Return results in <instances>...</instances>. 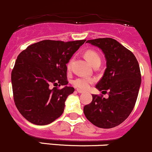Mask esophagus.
<instances>
[{"instance_id":"34e87169","label":"esophagus","mask_w":152,"mask_h":152,"mask_svg":"<svg viewBox=\"0 0 152 152\" xmlns=\"http://www.w3.org/2000/svg\"><path fill=\"white\" fill-rule=\"evenodd\" d=\"M76 91H77V92H79V93H83V92H84V91L81 90V89H76Z\"/></svg>"}]
</instances>
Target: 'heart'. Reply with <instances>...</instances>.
Instances as JSON below:
<instances>
[{
	"mask_svg": "<svg viewBox=\"0 0 152 152\" xmlns=\"http://www.w3.org/2000/svg\"><path fill=\"white\" fill-rule=\"evenodd\" d=\"M84 57L87 59V61L90 63L92 67L97 63H100V57L98 54L95 51L92 50V49H88L84 52ZM70 67V63L68 65V68ZM94 79H90V78L86 77H79L76 78L72 81V84L76 88L81 89H86L89 88V85L92 84Z\"/></svg>",
	"mask_w": 152,
	"mask_h": 152,
	"instance_id": "b5f03b06",
	"label": "heart"
}]
</instances>
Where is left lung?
Wrapping results in <instances>:
<instances>
[{
  "mask_svg": "<svg viewBox=\"0 0 152 152\" xmlns=\"http://www.w3.org/2000/svg\"><path fill=\"white\" fill-rule=\"evenodd\" d=\"M100 48L105 55L106 68L95 87L105 93L92 95V101L84 107L87 119L100 128H112L122 123L133 110L141 83L139 64L135 55L111 38L87 41Z\"/></svg>",
  "mask_w": 152,
  "mask_h": 152,
  "instance_id": "obj_1",
  "label": "left lung"
}]
</instances>
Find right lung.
<instances>
[{
  "label": "right lung",
  "mask_w": 152,
  "mask_h": 152,
  "mask_svg": "<svg viewBox=\"0 0 152 152\" xmlns=\"http://www.w3.org/2000/svg\"><path fill=\"white\" fill-rule=\"evenodd\" d=\"M44 40L30 45L17 57L12 72L16 107L25 119L46 125L60 117L74 88L66 86V64L85 42ZM64 86L62 89L49 85Z\"/></svg>",
  "instance_id": "add662e5"
}]
</instances>
